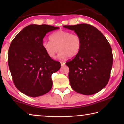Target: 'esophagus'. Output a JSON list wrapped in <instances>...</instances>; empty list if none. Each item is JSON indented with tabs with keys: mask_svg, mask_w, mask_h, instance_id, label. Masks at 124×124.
<instances>
[{
	"mask_svg": "<svg viewBox=\"0 0 124 124\" xmlns=\"http://www.w3.org/2000/svg\"><path fill=\"white\" fill-rule=\"evenodd\" d=\"M65 63L64 62H61V66H63L64 65H65Z\"/></svg>",
	"mask_w": 124,
	"mask_h": 124,
	"instance_id": "34e87169",
	"label": "esophagus"
}]
</instances>
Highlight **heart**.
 <instances>
[{
	"mask_svg": "<svg viewBox=\"0 0 124 124\" xmlns=\"http://www.w3.org/2000/svg\"><path fill=\"white\" fill-rule=\"evenodd\" d=\"M49 38L51 41H43L42 46L52 59H55L59 50L60 51L58 54L59 59L74 57L80 52L82 45L81 37L68 31H56L52 34Z\"/></svg>",
	"mask_w": 124,
	"mask_h": 124,
	"instance_id": "heart-1",
	"label": "heart"
}]
</instances>
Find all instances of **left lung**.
<instances>
[{"label":"left lung","instance_id":"1","mask_svg":"<svg viewBox=\"0 0 124 124\" xmlns=\"http://www.w3.org/2000/svg\"><path fill=\"white\" fill-rule=\"evenodd\" d=\"M81 37L80 52L67 62L69 80L72 88L86 95L95 94L104 88L109 80L112 67L111 46L95 27L87 24L64 25Z\"/></svg>","mask_w":124,"mask_h":124}]
</instances>
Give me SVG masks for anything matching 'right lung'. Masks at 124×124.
<instances>
[{"label": "right lung", "instance_id": "add662e5", "mask_svg": "<svg viewBox=\"0 0 124 124\" xmlns=\"http://www.w3.org/2000/svg\"><path fill=\"white\" fill-rule=\"evenodd\" d=\"M59 28L46 24L29 25L17 34L10 45L8 63L13 82L26 95L40 96L52 87V75L61 65L48 56L42 43L46 33Z\"/></svg>", "mask_w": 124, "mask_h": 124}]
</instances>
